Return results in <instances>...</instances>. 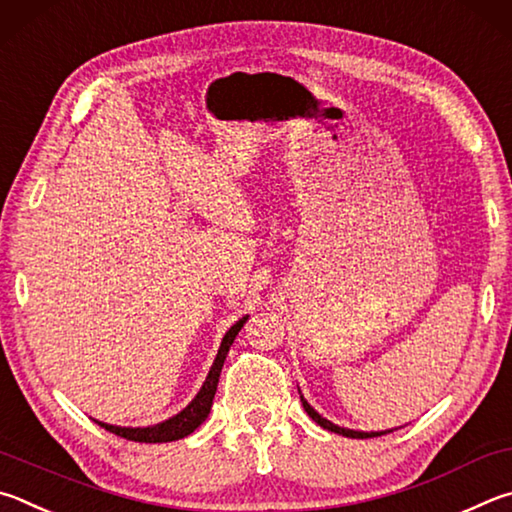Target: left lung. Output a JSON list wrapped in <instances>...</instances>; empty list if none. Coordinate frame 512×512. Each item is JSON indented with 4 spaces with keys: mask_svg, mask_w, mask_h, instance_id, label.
Segmentation results:
<instances>
[{
    "mask_svg": "<svg viewBox=\"0 0 512 512\" xmlns=\"http://www.w3.org/2000/svg\"><path fill=\"white\" fill-rule=\"evenodd\" d=\"M301 402H303V409H306V414L315 420L317 425H321L324 429H328V432H335V434H342V436H346V438H373V436H382V434H387V432H355V429H346V427H339V425H333L330 423V420H326V418H321L315 409H312L308 402H306V398L301 396ZM391 432V429H389Z\"/></svg>",
    "mask_w": 512,
    "mask_h": 512,
    "instance_id": "1",
    "label": "left lung"
}]
</instances>
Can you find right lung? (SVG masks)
Instances as JSON below:
<instances>
[{"label":"right lung","instance_id":"right-lung-1","mask_svg":"<svg viewBox=\"0 0 512 512\" xmlns=\"http://www.w3.org/2000/svg\"><path fill=\"white\" fill-rule=\"evenodd\" d=\"M245 321H247V317H242L227 330V335L222 337L220 351H218V355H215V362L211 366L209 375H206L202 389L197 391V396L191 400V405L179 411L177 416L164 420V423L152 425V427H116V425L101 423V420H96V423L105 427L107 432H112L121 438H128V441H134V443H170V441H179V438L193 434L195 429L204 423L206 416H209L215 389H218L222 364H224V360H227V353L233 344V339H236V335L240 333V328L245 326Z\"/></svg>","mask_w":512,"mask_h":512}]
</instances>
